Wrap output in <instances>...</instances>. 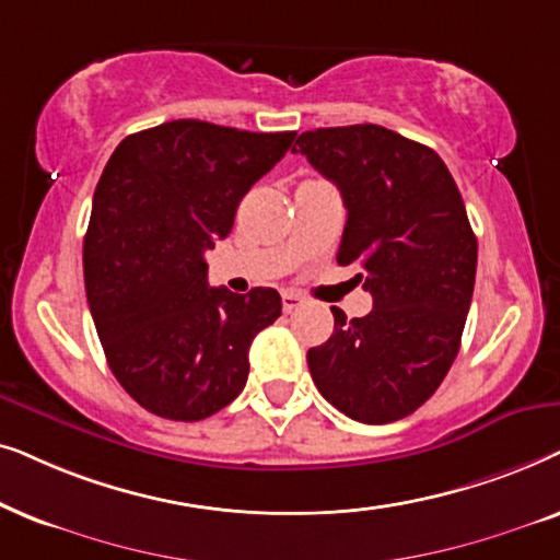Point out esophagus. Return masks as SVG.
Listing matches in <instances>:
<instances>
[{"label": "esophagus", "mask_w": 560, "mask_h": 560, "mask_svg": "<svg viewBox=\"0 0 560 560\" xmlns=\"http://www.w3.org/2000/svg\"><path fill=\"white\" fill-rule=\"evenodd\" d=\"M302 304V296L296 294V292H284L281 294V307H284V312L289 315V312H294L296 307H300Z\"/></svg>", "instance_id": "34e87169"}]
</instances>
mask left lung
Here are the masks:
<instances>
[{
	"instance_id": "left-lung-1",
	"label": "left lung",
	"mask_w": 560,
	"mask_h": 560,
	"mask_svg": "<svg viewBox=\"0 0 560 560\" xmlns=\"http://www.w3.org/2000/svg\"><path fill=\"white\" fill-rule=\"evenodd\" d=\"M340 189V266L374 296L366 317L332 307L330 340L307 350L319 394L350 420L386 424L422 407L460 348L476 235L448 166L382 125L302 132L296 148Z\"/></svg>"
}]
</instances>
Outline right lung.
<instances>
[{
    "label": "right lung",
    "mask_w": 560,
    "mask_h": 560,
    "mask_svg": "<svg viewBox=\"0 0 560 560\" xmlns=\"http://www.w3.org/2000/svg\"><path fill=\"white\" fill-rule=\"evenodd\" d=\"M296 132L174 119L128 136L94 191L84 281L112 374L148 412L205 420L248 382V350L281 315L276 289L207 284L205 250Z\"/></svg>",
    "instance_id": "add662e5"
}]
</instances>
